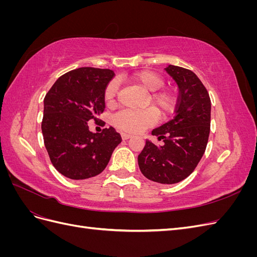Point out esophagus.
<instances>
[{
    "label": "esophagus",
    "instance_id": "obj_1",
    "mask_svg": "<svg viewBox=\"0 0 257 257\" xmlns=\"http://www.w3.org/2000/svg\"><path fill=\"white\" fill-rule=\"evenodd\" d=\"M121 137H122L123 141H126V139H128V138L132 137V135L126 134V133H121Z\"/></svg>",
    "mask_w": 257,
    "mask_h": 257
}]
</instances>
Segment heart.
Listing matches in <instances>:
<instances>
[{
  "label": "heart",
  "mask_w": 257,
  "mask_h": 257,
  "mask_svg": "<svg viewBox=\"0 0 257 257\" xmlns=\"http://www.w3.org/2000/svg\"><path fill=\"white\" fill-rule=\"evenodd\" d=\"M131 80L138 84L148 92H154L151 95V102L160 115L167 116L172 113L177 104L175 93L170 90H160L164 84V79L159 74L151 71H141L131 76ZM118 92V84L111 81L107 84L104 92V98L107 105H112ZM158 114L153 109L136 111L132 109H123L115 113L112 118L114 125L128 133H139L145 128L155 123Z\"/></svg>",
  "instance_id": "obj_1"
}]
</instances>
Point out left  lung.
<instances>
[{
    "mask_svg": "<svg viewBox=\"0 0 257 257\" xmlns=\"http://www.w3.org/2000/svg\"><path fill=\"white\" fill-rule=\"evenodd\" d=\"M165 71L179 88L175 116L152 131L164 145L147 139L138 155V166L149 180L174 184L189 177L203 158L210 133L211 100L203 82L190 69L168 65Z\"/></svg>",
    "mask_w": 257,
    "mask_h": 257,
    "instance_id": "left-lung-1",
    "label": "left lung"
}]
</instances>
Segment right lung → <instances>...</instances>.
<instances>
[{"label": "right lung", "mask_w": 257, "mask_h": 257, "mask_svg": "<svg viewBox=\"0 0 257 257\" xmlns=\"http://www.w3.org/2000/svg\"><path fill=\"white\" fill-rule=\"evenodd\" d=\"M111 69L80 67L62 75L44 99L42 133L50 161L73 180L95 177L106 168L121 136L113 127L92 133L88 122L105 109Z\"/></svg>", "instance_id": "obj_1"}]
</instances>
